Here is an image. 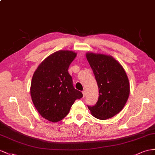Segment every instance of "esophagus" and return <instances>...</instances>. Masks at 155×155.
Listing matches in <instances>:
<instances>
[{"instance_id":"obj_1","label":"esophagus","mask_w":155,"mask_h":155,"mask_svg":"<svg viewBox=\"0 0 155 155\" xmlns=\"http://www.w3.org/2000/svg\"><path fill=\"white\" fill-rule=\"evenodd\" d=\"M82 94H83V97H86V91H82Z\"/></svg>"}]
</instances>
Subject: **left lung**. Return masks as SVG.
I'll use <instances>...</instances> for the list:
<instances>
[{"label": "left lung", "mask_w": 155, "mask_h": 155, "mask_svg": "<svg viewBox=\"0 0 155 155\" xmlns=\"http://www.w3.org/2000/svg\"><path fill=\"white\" fill-rule=\"evenodd\" d=\"M99 88V97L93 106L88 105L92 115L106 120L124 107L130 94L128 77L122 65L112 56L86 54Z\"/></svg>", "instance_id": "8db88e82"}]
</instances>
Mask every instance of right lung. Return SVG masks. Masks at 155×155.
I'll return each instance as SVG.
<instances>
[{
  "label": "right lung",
  "mask_w": 155,
  "mask_h": 155,
  "mask_svg": "<svg viewBox=\"0 0 155 155\" xmlns=\"http://www.w3.org/2000/svg\"><path fill=\"white\" fill-rule=\"evenodd\" d=\"M76 55L72 51H56L41 63L33 76L30 92L33 104L40 114L50 122L62 120L74 101L83 96L74 88L68 72Z\"/></svg>",
  "instance_id": "1"
}]
</instances>
